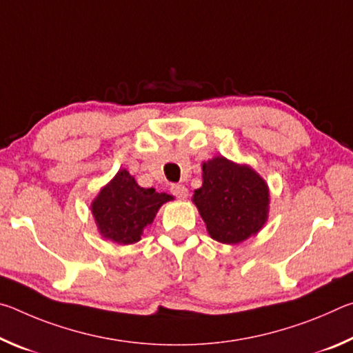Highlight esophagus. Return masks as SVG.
<instances>
[{"instance_id":"esophagus-1","label":"esophagus","mask_w":353,"mask_h":353,"mask_svg":"<svg viewBox=\"0 0 353 353\" xmlns=\"http://www.w3.org/2000/svg\"><path fill=\"white\" fill-rule=\"evenodd\" d=\"M171 193L174 194V196H177V198L185 199L188 196V188L185 187V185L174 183V185H171Z\"/></svg>"}]
</instances>
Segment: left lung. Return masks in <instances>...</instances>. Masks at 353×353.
Instances as JSON below:
<instances>
[{"label": "left lung", "instance_id": "obj_1", "mask_svg": "<svg viewBox=\"0 0 353 353\" xmlns=\"http://www.w3.org/2000/svg\"><path fill=\"white\" fill-rule=\"evenodd\" d=\"M202 179L193 202L213 240L238 244L266 223L270 190L249 166L214 157L202 165Z\"/></svg>", "mask_w": 353, "mask_h": 353}]
</instances>
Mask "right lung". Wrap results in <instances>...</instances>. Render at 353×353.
I'll use <instances>...</instances> for the list:
<instances>
[{"mask_svg":"<svg viewBox=\"0 0 353 353\" xmlns=\"http://www.w3.org/2000/svg\"><path fill=\"white\" fill-rule=\"evenodd\" d=\"M172 196L141 188L126 170L118 171L113 181L93 201L92 213L101 235L118 244H132L143 229L152 223L160 205Z\"/></svg>","mask_w":353,"mask_h":353,"instance_id":"add662e5","label":"right lung"}]
</instances>
